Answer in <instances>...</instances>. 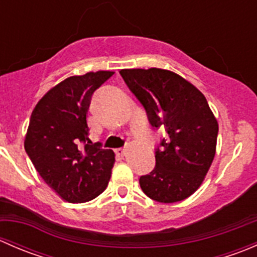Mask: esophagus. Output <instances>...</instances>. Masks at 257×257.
<instances>
[{
	"mask_svg": "<svg viewBox=\"0 0 257 257\" xmlns=\"http://www.w3.org/2000/svg\"><path fill=\"white\" fill-rule=\"evenodd\" d=\"M115 153L119 157H125V155L128 154V149H126V148H120V149H116Z\"/></svg>",
	"mask_w": 257,
	"mask_h": 257,
	"instance_id": "esophagus-1",
	"label": "esophagus"
}]
</instances>
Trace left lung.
<instances>
[{
  "label": "left lung",
  "mask_w": 257,
  "mask_h": 257,
  "mask_svg": "<svg viewBox=\"0 0 257 257\" xmlns=\"http://www.w3.org/2000/svg\"><path fill=\"white\" fill-rule=\"evenodd\" d=\"M144 105L150 124L168 133L155 152V168L139 179L142 190L159 203L189 198L203 184L216 153L219 124L203 93L189 80L162 68L121 69Z\"/></svg>",
  "instance_id": "obj_1"
}]
</instances>
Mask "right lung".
Segmentation results:
<instances>
[{
    "label": "right lung",
    "instance_id": "obj_1",
    "mask_svg": "<svg viewBox=\"0 0 257 257\" xmlns=\"http://www.w3.org/2000/svg\"><path fill=\"white\" fill-rule=\"evenodd\" d=\"M113 74L68 77L38 100L31 115L26 152L46 184L68 203L92 200L109 183L115 154L89 141L87 113L93 92Z\"/></svg>",
    "mask_w": 257,
    "mask_h": 257
}]
</instances>
